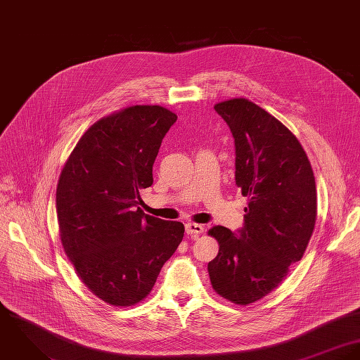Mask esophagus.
Here are the masks:
<instances>
[{
	"mask_svg": "<svg viewBox=\"0 0 360 360\" xmlns=\"http://www.w3.org/2000/svg\"><path fill=\"white\" fill-rule=\"evenodd\" d=\"M186 233L189 235V236H192V238H196V236H199L200 233H202L204 232V226L202 225H199V224H186Z\"/></svg>",
	"mask_w": 360,
	"mask_h": 360,
	"instance_id": "obj_1",
	"label": "esophagus"
}]
</instances>
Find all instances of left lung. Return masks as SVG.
<instances>
[{
    "mask_svg": "<svg viewBox=\"0 0 360 360\" xmlns=\"http://www.w3.org/2000/svg\"><path fill=\"white\" fill-rule=\"evenodd\" d=\"M235 139V179L248 198L243 228L214 226L219 243L208 262L214 290L247 305L269 294L298 262L316 221L315 176L301 143L278 119L247 99L214 106Z\"/></svg>",
    "mask_w": 360,
    "mask_h": 360,
    "instance_id": "1",
    "label": "left lung"
}]
</instances>
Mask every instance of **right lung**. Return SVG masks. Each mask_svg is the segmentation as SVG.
<instances>
[{
	"instance_id": "right-lung-1",
	"label": "right lung",
	"mask_w": 360,
	"mask_h": 360,
	"mask_svg": "<svg viewBox=\"0 0 360 360\" xmlns=\"http://www.w3.org/2000/svg\"><path fill=\"white\" fill-rule=\"evenodd\" d=\"M176 115L131 106L96 121L66 161L56 188L62 245L82 283L101 300L131 307L153 288L184 238V224L145 214L161 141Z\"/></svg>"
}]
</instances>
